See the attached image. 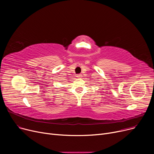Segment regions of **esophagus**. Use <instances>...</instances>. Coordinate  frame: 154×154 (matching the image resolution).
<instances>
[{"mask_svg":"<svg viewBox=\"0 0 154 154\" xmlns=\"http://www.w3.org/2000/svg\"><path fill=\"white\" fill-rule=\"evenodd\" d=\"M82 77L81 74H77V77H78V78H80V77Z\"/></svg>","mask_w":154,"mask_h":154,"instance_id":"esophagus-1","label":"esophagus"}]
</instances>
